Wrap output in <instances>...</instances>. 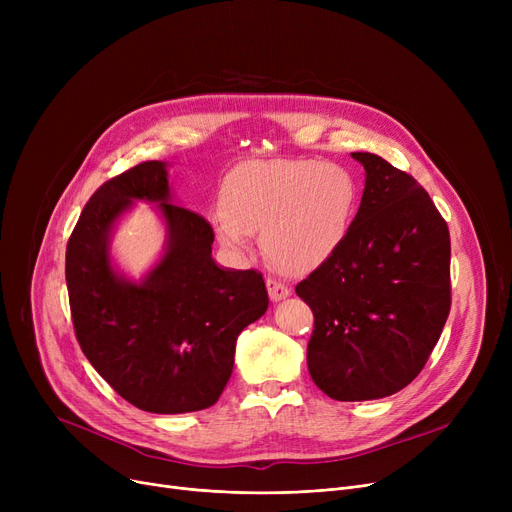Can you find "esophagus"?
<instances>
[{
    "instance_id": "34e87169",
    "label": "esophagus",
    "mask_w": 512,
    "mask_h": 512,
    "mask_svg": "<svg viewBox=\"0 0 512 512\" xmlns=\"http://www.w3.org/2000/svg\"><path fill=\"white\" fill-rule=\"evenodd\" d=\"M267 292H270V299L274 303L284 301V299H288L290 294H292V290L286 284H282L278 280H272V278H267Z\"/></svg>"
}]
</instances>
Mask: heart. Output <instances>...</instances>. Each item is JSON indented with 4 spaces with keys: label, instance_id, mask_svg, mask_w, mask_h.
<instances>
[{
    "label": "heart",
    "instance_id": "obj_1",
    "mask_svg": "<svg viewBox=\"0 0 512 512\" xmlns=\"http://www.w3.org/2000/svg\"><path fill=\"white\" fill-rule=\"evenodd\" d=\"M213 230L230 251H245L255 230L280 272L309 274L346 242L359 211L351 170L319 159H249L224 180Z\"/></svg>",
    "mask_w": 512,
    "mask_h": 512
}]
</instances>
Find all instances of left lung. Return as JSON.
<instances>
[{
	"mask_svg": "<svg viewBox=\"0 0 512 512\" xmlns=\"http://www.w3.org/2000/svg\"><path fill=\"white\" fill-rule=\"evenodd\" d=\"M342 249L297 286L315 315L307 367L334 400L390 396L423 369L450 311V234L423 186L375 153Z\"/></svg>",
	"mask_w": 512,
	"mask_h": 512,
	"instance_id": "1",
	"label": "left lung"
}]
</instances>
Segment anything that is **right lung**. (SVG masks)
Segmentation results:
<instances>
[{
  "label": "right lung",
  "instance_id": "right-lung-1",
  "mask_svg": "<svg viewBox=\"0 0 512 512\" xmlns=\"http://www.w3.org/2000/svg\"><path fill=\"white\" fill-rule=\"evenodd\" d=\"M166 161H145L105 182L80 213L66 249L74 332L101 378L141 411L178 415L218 402L236 338L270 305L263 276L211 257L213 230L174 203ZM153 202L165 249L139 280L111 257L119 220Z\"/></svg>",
  "mask_w": 512,
  "mask_h": 512
}]
</instances>
